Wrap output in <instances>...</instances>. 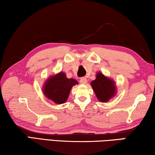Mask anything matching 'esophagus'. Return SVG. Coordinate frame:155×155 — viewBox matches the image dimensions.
I'll return each instance as SVG.
<instances>
[{
    "mask_svg": "<svg viewBox=\"0 0 155 155\" xmlns=\"http://www.w3.org/2000/svg\"><path fill=\"white\" fill-rule=\"evenodd\" d=\"M80 83L81 84H85L87 83V78H85V77H82L80 79Z\"/></svg>",
    "mask_w": 155,
    "mask_h": 155,
    "instance_id": "34e87169",
    "label": "esophagus"
}]
</instances>
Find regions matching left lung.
Wrapping results in <instances>:
<instances>
[{
    "label": "left lung",
    "mask_w": 155,
    "mask_h": 155,
    "mask_svg": "<svg viewBox=\"0 0 155 155\" xmlns=\"http://www.w3.org/2000/svg\"><path fill=\"white\" fill-rule=\"evenodd\" d=\"M91 85L99 101L107 102L116 94V86L114 80L105 77L101 72H97L96 79Z\"/></svg>",
    "instance_id": "1"
}]
</instances>
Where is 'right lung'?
Masks as SVG:
<instances>
[{"label":"right lung","instance_id":"obj_1","mask_svg":"<svg viewBox=\"0 0 155 155\" xmlns=\"http://www.w3.org/2000/svg\"><path fill=\"white\" fill-rule=\"evenodd\" d=\"M78 84L77 80L68 78L64 72H60L46 81L42 87L43 93L48 100L61 104L68 100L72 86Z\"/></svg>","mask_w":155,"mask_h":155}]
</instances>
